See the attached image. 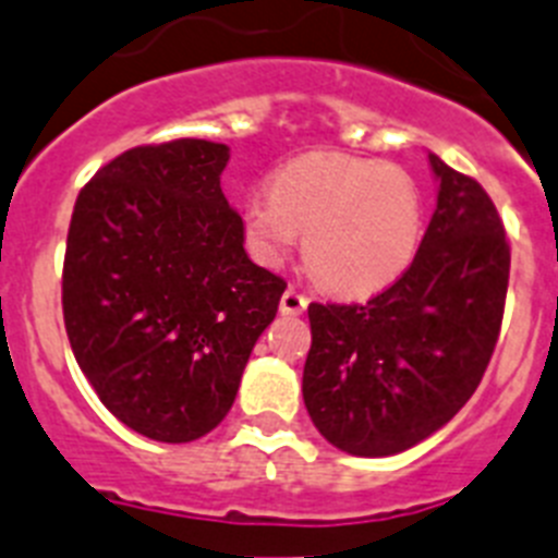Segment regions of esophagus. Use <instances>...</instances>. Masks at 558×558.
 <instances>
[{"mask_svg":"<svg viewBox=\"0 0 558 558\" xmlns=\"http://www.w3.org/2000/svg\"><path fill=\"white\" fill-rule=\"evenodd\" d=\"M308 298L300 294L298 289H286L283 298H280V314H289V317H298V314L306 312Z\"/></svg>","mask_w":558,"mask_h":558,"instance_id":"34e87169","label":"esophagus"}]
</instances>
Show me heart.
I'll return each instance as SVG.
<instances>
[{
	"instance_id": "heart-1",
	"label": "heart",
	"mask_w": 558,
	"mask_h": 558,
	"mask_svg": "<svg viewBox=\"0 0 558 558\" xmlns=\"http://www.w3.org/2000/svg\"><path fill=\"white\" fill-rule=\"evenodd\" d=\"M244 232L264 264H280L303 235V252L328 289L373 294L407 272L424 232V198L399 165L314 151L283 165L272 193L246 198Z\"/></svg>"
}]
</instances>
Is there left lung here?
<instances>
[{"instance_id":"left-lung-1","label":"left lung","mask_w":558,"mask_h":558,"mask_svg":"<svg viewBox=\"0 0 558 558\" xmlns=\"http://www.w3.org/2000/svg\"><path fill=\"white\" fill-rule=\"evenodd\" d=\"M438 207L407 272L367 303H312L303 401L360 458L404 452L454 418L492 360L511 246L481 182L429 154Z\"/></svg>"}]
</instances>
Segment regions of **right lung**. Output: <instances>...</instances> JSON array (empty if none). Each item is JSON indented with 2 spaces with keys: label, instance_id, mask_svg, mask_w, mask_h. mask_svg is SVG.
<instances>
[{
  "label": "right lung",
  "instance_id": "1",
  "mask_svg": "<svg viewBox=\"0 0 558 558\" xmlns=\"http://www.w3.org/2000/svg\"><path fill=\"white\" fill-rule=\"evenodd\" d=\"M227 159L191 137L129 148L77 193L66 232L72 353L106 410L162 444L225 421L286 289L246 255Z\"/></svg>",
  "mask_w": 558,
  "mask_h": 558
}]
</instances>
